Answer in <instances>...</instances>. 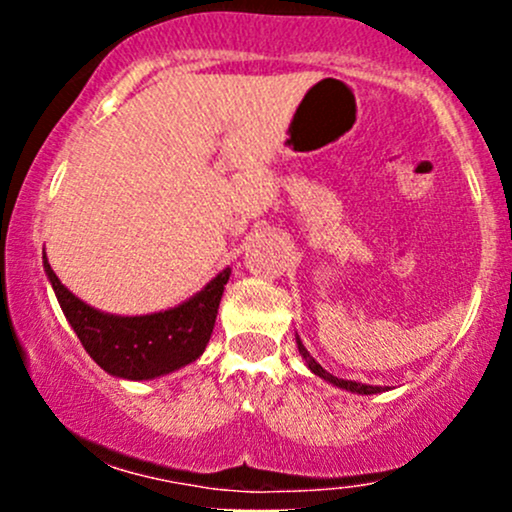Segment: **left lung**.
<instances>
[{
  "label": "left lung",
  "instance_id": "8db88e82",
  "mask_svg": "<svg viewBox=\"0 0 512 512\" xmlns=\"http://www.w3.org/2000/svg\"><path fill=\"white\" fill-rule=\"evenodd\" d=\"M296 342H298V351H301V356L305 358V363H308V368L313 370L315 375H320L322 380H327V383H332V385H337V387H342V390H349V392H356V395H375V392H383V387H373V385H363V383H356V380H342V378H337V375H332V373H327L325 368L320 366V363L315 361L313 356L308 354V349H305L303 346V342L301 339L296 337Z\"/></svg>",
  "mask_w": 512,
  "mask_h": 512
}]
</instances>
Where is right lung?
Segmentation results:
<instances>
[{
    "mask_svg": "<svg viewBox=\"0 0 512 512\" xmlns=\"http://www.w3.org/2000/svg\"><path fill=\"white\" fill-rule=\"evenodd\" d=\"M43 267L67 322L84 344L86 354L105 373L125 380H151L197 361L214 332L216 313L231 269L214 279L178 308L151 315H110L76 298L52 272L48 257Z\"/></svg>",
    "mask_w": 512,
    "mask_h": 512,
    "instance_id": "add662e5",
    "label": "right lung"
}]
</instances>
